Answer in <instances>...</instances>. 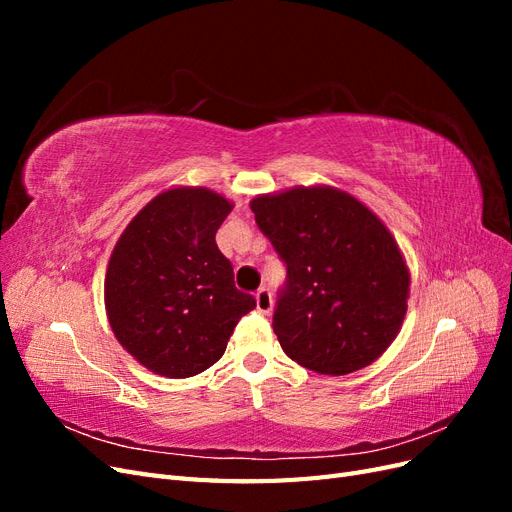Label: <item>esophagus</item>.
Here are the masks:
<instances>
[{
    "mask_svg": "<svg viewBox=\"0 0 512 512\" xmlns=\"http://www.w3.org/2000/svg\"><path fill=\"white\" fill-rule=\"evenodd\" d=\"M256 309L260 314H271L273 299H271V292L267 288H260L256 292Z\"/></svg>",
    "mask_w": 512,
    "mask_h": 512,
    "instance_id": "1",
    "label": "esophagus"
}]
</instances>
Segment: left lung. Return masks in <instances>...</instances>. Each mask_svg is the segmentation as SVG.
I'll return each mask as SVG.
<instances>
[{
	"label": "left lung",
	"instance_id": "left-lung-1",
	"mask_svg": "<svg viewBox=\"0 0 512 512\" xmlns=\"http://www.w3.org/2000/svg\"><path fill=\"white\" fill-rule=\"evenodd\" d=\"M286 262L273 331L305 369L346 376L374 363L404 324L410 271L378 215L331 185H297L250 203Z\"/></svg>",
	"mask_w": 512,
	"mask_h": 512
}]
</instances>
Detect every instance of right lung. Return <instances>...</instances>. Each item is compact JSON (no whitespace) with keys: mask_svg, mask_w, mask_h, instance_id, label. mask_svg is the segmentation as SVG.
I'll list each match as a JSON object with an SVG mask.
<instances>
[{"mask_svg":"<svg viewBox=\"0 0 512 512\" xmlns=\"http://www.w3.org/2000/svg\"><path fill=\"white\" fill-rule=\"evenodd\" d=\"M232 203L209 188L160 192L121 232L104 277L117 342L149 371L190 378L222 359L252 294L235 288L215 232Z\"/></svg>","mask_w":512,"mask_h":512,"instance_id":"right-lung-1","label":"right lung"}]
</instances>
